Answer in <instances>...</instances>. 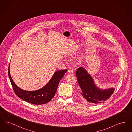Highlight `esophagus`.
Returning a JSON list of instances; mask_svg holds the SVG:
<instances>
[{
  "instance_id": "34e87169",
  "label": "esophagus",
  "mask_w": 132,
  "mask_h": 132,
  "mask_svg": "<svg viewBox=\"0 0 132 132\" xmlns=\"http://www.w3.org/2000/svg\"><path fill=\"white\" fill-rule=\"evenodd\" d=\"M73 72H74L73 69H72V68H70L68 70V73H69V74H72V73H73Z\"/></svg>"
}]
</instances>
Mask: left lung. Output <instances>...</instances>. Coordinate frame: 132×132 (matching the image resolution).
<instances>
[{"label": "left lung", "instance_id": "left-lung-1", "mask_svg": "<svg viewBox=\"0 0 132 132\" xmlns=\"http://www.w3.org/2000/svg\"><path fill=\"white\" fill-rule=\"evenodd\" d=\"M76 76L80 87V94L82 100L88 102L100 103L106 101L113 94L114 88L102 89L98 88L93 77L82 67L77 69Z\"/></svg>", "mask_w": 132, "mask_h": 132}]
</instances>
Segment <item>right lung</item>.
<instances>
[{
	"label": "right lung",
	"mask_w": 132,
	"mask_h": 132,
	"mask_svg": "<svg viewBox=\"0 0 132 132\" xmlns=\"http://www.w3.org/2000/svg\"><path fill=\"white\" fill-rule=\"evenodd\" d=\"M9 66L10 64L8 67V76L15 94L22 100L37 105L45 104L52 100L56 92L59 82L67 71V69L57 71L44 87L34 91H27L19 88L13 82L10 74Z\"/></svg>",
	"instance_id": "add662e5"
}]
</instances>
